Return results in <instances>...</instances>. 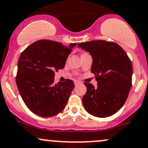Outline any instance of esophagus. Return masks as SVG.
Listing matches in <instances>:
<instances>
[{
  "mask_svg": "<svg viewBox=\"0 0 148 148\" xmlns=\"http://www.w3.org/2000/svg\"><path fill=\"white\" fill-rule=\"evenodd\" d=\"M80 84H81V82H79V81H77V80L74 81V84H75V86H77V85Z\"/></svg>",
  "mask_w": 148,
  "mask_h": 148,
  "instance_id": "obj_1",
  "label": "esophagus"
}]
</instances>
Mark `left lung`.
I'll return each instance as SVG.
<instances>
[{"instance_id":"left-lung-1","label":"left lung","mask_w":148,"mask_h":148,"mask_svg":"<svg viewBox=\"0 0 148 148\" xmlns=\"http://www.w3.org/2000/svg\"><path fill=\"white\" fill-rule=\"evenodd\" d=\"M92 57L91 71L95 74L97 87L84 83L86 93L82 101L89 114L105 118L123 107L132 86L133 66L123 48L118 44L95 40L78 44Z\"/></svg>"}]
</instances>
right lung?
Listing matches in <instances>:
<instances>
[{
  "label": "right lung",
  "instance_id": "1",
  "mask_svg": "<svg viewBox=\"0 0 148 148\" xmlns=\"http://www.w3.org/2000/svg\"><path fill=\"white\" fill-rule=\"evenodd\" d=\"M77 43L68 47L42 40L22 52L18 62L16 84L27 108L41 117H51L64 108L74 87L72 80L54 84V71L64 67Z\"/></svg>",
  "mask_w": 148,
  "mask_h": 148
}]
</instances>
